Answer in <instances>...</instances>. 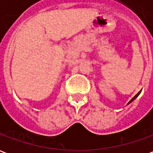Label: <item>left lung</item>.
Wrapping results in <instances>:
<instances>
[{"instance_id": "8db88e82", "label": "left lung", "mask_w": 153, "mask_h": 153, "mask_svg": "<svg viewBox=\"0 0 153 153\" xmlns=\"http://www.w3.org/2000/svg\"><path fill=\"white\" fill-rule=\"evenodd\" d=\"M141 93V92H139V93H138V94H137V95H135V97H133V98H132V99L130 100V101H129V102H128V104H129V103H131L132 102H133V101H134V100L135 99V98H137V97H138V95H139V93Z\"/></svg>"}]
</instances>
